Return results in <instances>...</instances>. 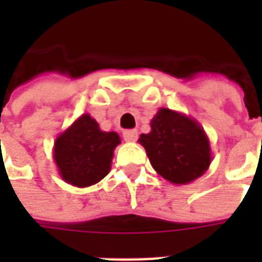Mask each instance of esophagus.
<instances>
[{
	"instance_id": "obj_1",
	"label": "esophagus",
	"mask_w": 262,
	"mask_h": 262,
	"mask_svg": "<svg viewBox=\"0 0 262 262\" xmlns=\"http://www.w3.org/2000/svg\"><path fill=\"white\" fill-rule=\"evenodd\" d=\"M137 136L139 135H137V130H135V129L123 132V139H125L126 142H136Z\"/></svg>"
}]
</instances>
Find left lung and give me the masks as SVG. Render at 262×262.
Listing matches in <instances>:
<instances>
[{
	"label": "left lung",
	"mask_w": 262,
	"mask_h": 262,
	"mask_svg": "<svg viewBox=\"0 0 262 262\" xmlns=\"http://www.w3.org/2000/svg\"><path fill=\"white\" fill-rule=\"evenodd\" d=\"M150 126L151 130L142 133L139 143L164 180L187 185L208 171L212 150L199 122L172 109L160 108Z\"/></svg>",
	"instance_id": "8db88e82"
}]
</instances>
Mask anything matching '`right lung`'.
Listing matches in <instances>:
<instances>
[{
	"instance_id": "1",
	"label": "right lung",
	"mask_w": 262,
	"mask_h": 262,
	"mask_svg": "<svg viewBox=\"0 0 262 262\" xmlns=\"http://www.w3.org/2000/svg\"><path fill=\"white\" fill-rule=\"evenodd\" d=\"M120 144L116 132H103L90 114L56 137L53 160L61 180L77 188L91 187L108 176L114 150Z\"/></svg>"
}]
</instances>
